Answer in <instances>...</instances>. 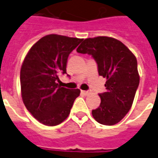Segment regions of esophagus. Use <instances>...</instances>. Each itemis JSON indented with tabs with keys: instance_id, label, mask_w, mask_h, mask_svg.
Returning <instances> with one entry per match:
<instances>
[{
	"instance_id": "esophagus-1",
	"label": "esophagus",
	"mask_w": 158,
	"mask_h": 158,
	"mask_svg": "<svg viewBox=\"0 0 158 158\" xmlns=\"http://www.w3.org/2000/svg\"><path fill=\"white\" fill-rule=\"evenodd\" d=\"M81 93L82 94H84V95H85V96H87V95H89V91H88V90H81Z\"/></svg>"
}]
</instances>
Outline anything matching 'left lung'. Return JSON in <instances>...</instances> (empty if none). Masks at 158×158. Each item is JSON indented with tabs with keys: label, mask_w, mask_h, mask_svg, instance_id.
I'll list each match as a JSON object with an SVG mask.
<instances>
[{
	"label": "left lung",
	"mask_w": 158,
	"mask_h": 158,
	"mask_svg": "<svg viewBox=\"0 0 158 158\" xmlns=\"http://www.w3.org/2000/svg\"><path fill=\"white\" fill-rule=\"evenodd\" d=\"M77 52L92 56L99 75L106 79V91L99 94L101 104L92 110L93 118L104 125L116 124L131 108L139 86L135 56L122 42L107 36L85 39Z\"/></svg>",
	"instance_id": "obj_1"
}]
</instances>
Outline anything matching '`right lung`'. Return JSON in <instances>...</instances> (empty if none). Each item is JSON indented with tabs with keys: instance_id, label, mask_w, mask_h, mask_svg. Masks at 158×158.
Listing matches in <instances>:
<instances>
[{
	"instance_id": "right-lung-1",
	"label": "right lung",
	"mask_w": 158,
	"mask_h": 158,
	"mask_svg": "<svg viewBox=\"0 0 158 158\" xmlns=\"http://www.w3.org/2000/svg\"><path fill=\"white\" fill-rule=\"evenodd\" d=\"M83 39L48 35L39 40L26 55L20 71L23 102L35 118L55 126L70 113L79 89L59 85V75L67 73L69 54Z\"/></svg>"
}]
</instances>
